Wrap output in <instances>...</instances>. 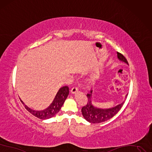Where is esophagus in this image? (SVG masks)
I'll return each mask as SVG.
<instances>
[{
  "label": "esophagus",
  "instance_id": "obj_1",
  "mask_svg": "<svg viewBox=\"0 0 152 152\" xmlns=\"http://www.w3.org/2000/svg\"><path fill=\"white\" fill-rule=\"evenodd\" d=\"M78 91V89L76 87H73L71 89V94H75L76 93V92Z\"/></svg>",
  "mask_w": 152,
  "mask_h": 152
}]
</instances>
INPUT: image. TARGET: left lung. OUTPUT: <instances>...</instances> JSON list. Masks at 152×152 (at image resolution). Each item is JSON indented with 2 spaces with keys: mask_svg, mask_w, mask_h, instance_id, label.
Segmentation results:
<instances>
[{
  "mask_svg": "<svg viewBox=\"0 0 152 152\" xmlns=\"http://www.w3.org/2000/svg\"><path fill=\"white\" fill-rule=\"evenodd\" d=\"M117 56L118 59L120 61L128 64L126 59L121 53L117 52ZM127 96L128 94H126L125 99ZM92 96L93 89H91L90 93L87 94L88 100V104L84 106L81 109L82 115L84 118L91 123H99L110 120L120 111L125 101V99L122 103L113 106V107L109 108H101L96 107L92 104Z\"/></svg>",
  "mask_w": 152,
  "mask_h": 152,
  "instance_id": "obj_1",
  "label": "left lung"
}]
</instances>
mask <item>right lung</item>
Listing matches in <instances>:
<instances>
[{"label": "right lung", "mask_w": 152, "mask_h": 152, "mask_svg": "<svg viewBox=\"0 0 152 152\" xmlns=\"http://www.w3.org/2000/svg\"><path fill=\"white\" fill-rule=\"evenodd\" d=\"M69 88L68 86H65L61 87L59 91H58L57 94L51 103L48 108L42 110H34L28 107L27 105L24 104V103L22 102L19 98L20 102L24 104L25 108L31 113L32 115L35 116L36 117L38 118L39 119L41 120H47L49 119L50 118L53 117L57 114L59 111L60 109L61 108L62 106L63 105L65 100L66 99L67 96L69 94Z\"/></svg>", "instance_id": "add662e5"}]
</instances>
